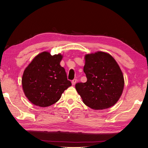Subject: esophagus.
Here are the masks:
<instances>
[{
  "label": "esophagus",
  "instance_id": "obj_1",
  "mask_svg": "<svg viewBox=\"0 0 148 148\" xmlns=\"http://www.w3.org/2000/svg\"><path fill=\"white\" fill-rule=\"evenodd\" d=\"M76 82H77V79H74V80H72V84H73V85H74L76 84Z\"/></svg>",
  "mask_w": 148,
  "mask_h": 148
}]
</instances>
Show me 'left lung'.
<instances>
[{
    "instance_id": "obj_1",
    "label": "left lung",
    "mask_w": 148,
    "mask_h": 148,
    "mask_svg": "<svg viewBox=\"0 0 148 148\" xmlns=\"http://www.w3.org/2000/svg\"><path fill=\"white\" fill-rule=\"evenodd\" d=\"M85 59L84 72L87 81L76 84V90L90 108H110L123 93L124 80L121 69L112 56L103 52L87 54Z\"/></svg>"
}]
</instances>
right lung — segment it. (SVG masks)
<instances>
[{
  "mask_svg": "<svg viewBox=\"0 0 148 148\" xmlns=\"http://www.w3.org/2000/svg\"><path fill=\"white\" fill-rule=\"evenodd\" d=\"M62 58L61 54L51 56L48 52H43L37 55L24 70L23 88L33 104L41 107L50 106L71 86L64 68L60 64Z\"/></svg>",
  "mask_w": 148,
  "mask_h": 148,
  "instance_id": "1",
  "label": "right lung"
}]
</instances>
